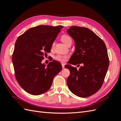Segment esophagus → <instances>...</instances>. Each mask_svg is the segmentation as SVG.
<instances>
[{"label":"esophagus","mask_w":121,"mask_h":121,"mask_svg":"<svg viewBox=\"0 0 121 121\" xmlns=\"http://www.w3.org/2000/svg\"><path fill=\"white\" fill-rule=\"evenodd\" d=\"M61 65H62V68H63V69L65 68V64H62Z\"/></svg>","instance_id":"obj_1"}]
</instances>
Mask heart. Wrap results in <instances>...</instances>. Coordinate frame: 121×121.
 I'll return each instance as SVG.
<instances>
[{
    "mask_svg": "<svg viewBox=\"0 0 121 121\" xmlns=\"http://www.w3.org/2000/svg\"><path fill=\"white\" fill-rule=\"evenodd\" d=\"M61 41H63L65 45H68L69 44L72 43V39L69 37V36L67 35H63L61 37ZM54 46V43H52V48H53ZM68 56L67 55H62V54H57L54 57V59L56 60L61 62V63H64V62L66 61L68 59Z\"/></svg>",
    "mask_w": 121,
    "mask_h": 121,
    "instance_id": "1",
    "label": "heart"
}]
</instances>
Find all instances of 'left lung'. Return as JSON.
Segmentation results:
<instances>
[{
  "label": "left lung",
  "instance_id": "obj_1",
  "mask_svg": "<svg viewBox=\"0 0 121 121\" xmlns=\"http://www.w3.org/2000/svg\"><path fill=\"white\" fill-rule=\"evenodd\" d=\"M74 40L75 51L65 67L70 75L67 79L69 89L76 95L87 97L97 92L104 83L109 66L107 47L101 38L90 29L72 26L67 30ZM80 64L79 70L73 65Z\"/></svg>",
  "mask_w": 121,
  "mask_h": 121
}]
</instances>
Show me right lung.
Returning a JSON list of instances; mask_svg holds the SVG:
<instances>
[{
	"mask_svg": "<svg viewBox=\"0 0 121 121\" xmlns=\"http://www.w3.org/2000/svg\"><path fill=\"white\" fill-rule=\"evenodd\" d=\"M64 27L40 25L28 29L17 39L12 56L18 83L29 94L38 95L46 92L54 76L62 69L56 60L45 67L42 60L50 52L52 43Z\"/></svg>",
	"mask_w": 121,
	"mask_h": 121,
	"instance_id": "obj_1",
	"label": "right lung"
}]
</instances>
